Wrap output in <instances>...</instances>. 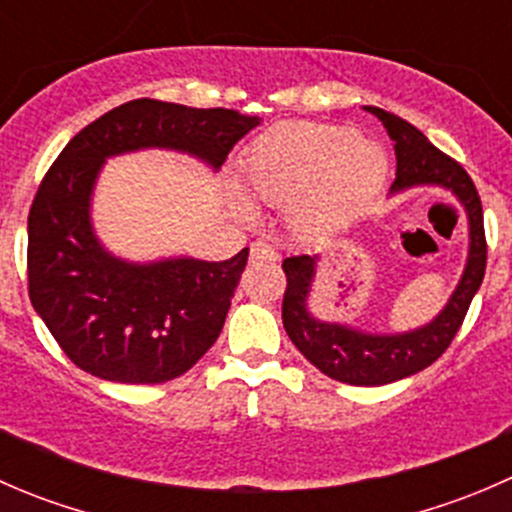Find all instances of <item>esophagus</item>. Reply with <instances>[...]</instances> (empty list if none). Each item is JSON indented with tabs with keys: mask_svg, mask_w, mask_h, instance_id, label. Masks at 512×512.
<instances>
[{
	"mask_svg": "<svg viewBox=\"0 0 512 512\" xmlns=\"http://www.w3.org/2000/svg\"><path fill=\"white\" fill-rule=\"evenodd\" d=\"M250 260L257 262V265H260V262H275L277 250L270 245V242L257 240V242H252V247H250Z\"/></svg>",
	"mask_w": 512,
	"mask_h": 512,
	"instance_id": "obj_1",
	"label": "esophagus"
}]
</instances>
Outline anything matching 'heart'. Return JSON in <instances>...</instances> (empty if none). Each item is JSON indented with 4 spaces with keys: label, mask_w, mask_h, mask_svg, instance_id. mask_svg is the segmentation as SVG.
<instances>
[{
    "label": "heart",
    "mask_w": 512,
    "mask_h": 512,
    "mask_svg": "<svg viewBox=\"0 0 512 512\" xmlns=\"http://www.w3.org/2000/svg\"><path fill=\"white\" fill-rule=\"evenodd\" d=\"M386 180V156L354 131L282 123L257 136L240 160V188L255 203L285 208L299 230H334L359 218Z\"/></svg>",
    "instance_id": "1"
}]
</instances>
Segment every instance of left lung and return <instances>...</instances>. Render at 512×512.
Returning <instances> with one entry per match:
<instances>
[{
	"label": "left lung",
	"instance_id": "8db88e82",
	"mask_svg": "<svg viewBox=\"0 0 512 512\" xmlns=\"http://www.w3.org/2000/svg\"><path fill=\"white\" fill-rule=\"evenodd\" d=\"M366 111L374 113L384 123L394 141L396 178L391 193L414 188V185H441L461 200L468 213V225H471V252H468L466 272H463L453 297L448 299L446 309L431 324L406 334H364L342 327V324L319 322L307 309V294L314 277V257L294 255L282 262L287 277L285 299H282V324H285L294 347L329 379L352 386H381L426 369L451 347L480 282H483L488 242H485L483 205H480L476 183L466 173V168L458 160L438 151L404 118L376 106H366Z\"/></svg>",
	"mask_w": 512,
	"mask_h": 512
}]
</instances>
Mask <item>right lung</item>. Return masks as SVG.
Returning <instances> with one entry per match:
<instances>
[{"instance_id": "obj_1", "label": "right lung", "mask_w": 512, "mask_h": 512, "mask_svg": "<svg viewBox=\"0 0 512 512\" xmlns=\"http://www.w3.org/2000/svg\"><path fill=\"white\" fill-rule=\"evenodd\" d=\"M260 123L230 108L136 98L76 133L41 180L29 210V299L61 352L86 374L163 384L185 374L223 332L250 250L225 262L133 265L108 255L89 223L103 160L138 148L193 153L213 168Z\"/></svg>"}]
</instances>
